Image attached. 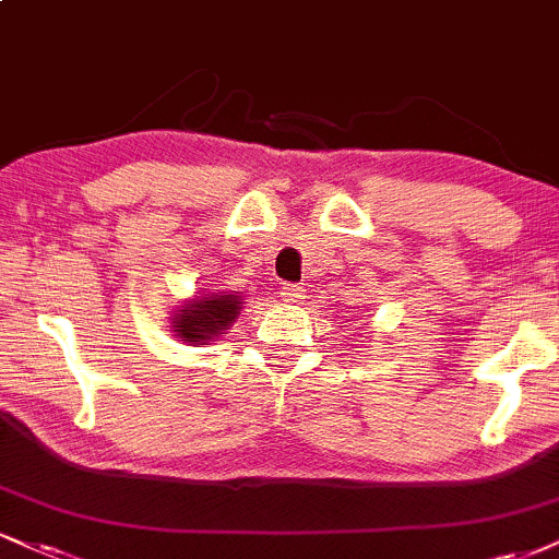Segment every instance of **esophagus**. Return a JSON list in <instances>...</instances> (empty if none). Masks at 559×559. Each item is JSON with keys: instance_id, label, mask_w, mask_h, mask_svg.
<instances>
[{"instance_id": "34e87169", "label": "esophagus", "mask_w": 559, "mask_h": 559, "mask_svg": "<svg viewBox=\"0 0 559 559\" xmlns=\"http://www.w3.org/2000/svg\"><path fill=\"white\" fill-rule=\"evenodd\" d=\"M281 299H284L286 305H299V301L305 299V288L299 284H284L281 286Z\"/></svg>"}]
</instances>
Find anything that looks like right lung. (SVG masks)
Segmentation results:
<instances>
[{
    "mask_svg": "<svg viewBox=\"0 0 559 559\" xmlns=\"http://www.w3.org/2000/svg\"><path fill=\"white\" fill-rule=\"evenodd\" d=\"M239 294L231 292H203L198 297L181 301L171 312V333L174 338L185 341L187 346H207L211 341L224 335L228 328L234 325V320L241 312Z\"/></svg>",
    "mask_w": 559,
    "mask_h": 559,
    "instance_id": "add662e5",
    "label": "right lung"
}]
</instances>
